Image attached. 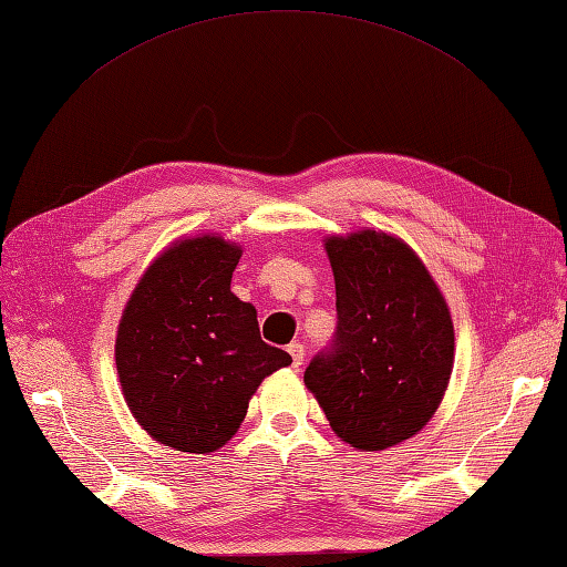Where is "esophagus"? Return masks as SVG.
Wrapping results in <instances>:
<instances>
[{
	"mask_svg": "<svg viewBox=\"0 0 567 567\" xmlns=\"http://www.w3.org/2000/svg\"><path fill=\"white\" fill-rule=\"evenodd\" d=\"M288 354H291L293 367H300V364H303L306 348H303V344H300V342H291V344H288Z\"/></svg>",
	"mask_w": 567,
	"mask_h": 567,
	"instance_id": "obj_1",
	"label": "esophagus"
}]
</instances>
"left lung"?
Here are the masks:
<instances>
[{
	"instance_id": "8db88e82",
	"label": "left lung",
	"mask_w": 567,
	"mask_h": 567,
	"mask_svg": "<svg viewBox=\"0 0 567 567\" xmlns=\"http://www.w3.org/2000/svg\"><path fill=\"white\" fill-rule=\"evenodd\" d=\"M338 293L334 352L306 369V386L344 443L374 453L419 433L450 384L455 330L445 296L396 235H330Z\"/></svg>"
}]
</instances>
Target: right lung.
<instances>
[{
  "mask_svg": "<svg viewBox=\"0 0 567 567\" xmlns=\"http://www.w3.org/2000/svg\"><path fill=\"white\" fill-rule=\"evenodd\" d=\"M241 247L181 237L142 274L122 310L114 362L142 429L181 453H215L239 431L254 391L291 354L261 340L257 308L229 284Z\"/></svg>",
  "mask_w": 567,
  "mask_h": 567,
  "instance_id": "right-lung-1",
  "label": "right lung"
}]
</instances>
